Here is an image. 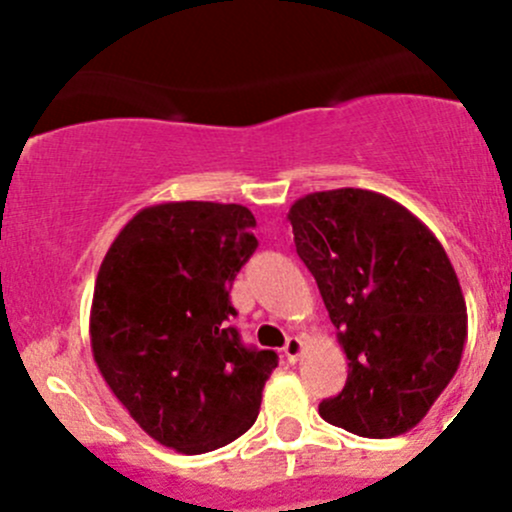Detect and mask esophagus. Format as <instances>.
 Returning a JSON list of instances; mask_svg holds the SVG:
<instances>
[{
    "instance_id": "esophagus-1",
    "label": "esophagus",
    "mask_w": 512,
    "mask_h": 512,
    "mask_svg": "<svg viewBox=\"0 0 512 512\" xmlns=\"http://www.w3.org/2000/svg\"><path fill=\"white\" fill-rule=\"evenodd\" d=\"M302 349H304V342L299 337H289L287 339V344H285V356L289 361H297L299 356H302Z\"/></svg>"
}]
</instances>
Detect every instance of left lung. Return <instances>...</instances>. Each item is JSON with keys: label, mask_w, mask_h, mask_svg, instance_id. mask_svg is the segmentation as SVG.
<instances>
[{"label": "left lung", "mask_w": 512, "mask_h": 512, "mask_svg": "<svg viewBox=\"0 0 512 512\" xmlns=\"http://www.w3.org/2000/svg\"><path fill=\"white\" fill-rule=\"evenodd\" d=\"M287 220L349 359L342 394L322 401L319 416L364 438L411 431L458 371L468 337L446 250L374 190L309 193Z\"/></svg>", "instance_id": "obj_1"}]
</instances>
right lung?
Instances as JSON below:
<instances>
[{
  "mask_svg": "<svg viewBox=\"0 0 512 512\" xmlns=\"http://www.w3.org/2000/svg\"><path fill=\"white\" fill-rule=\"evenodd\" d=\"M255 215L237 203L148 205L108 247L91 302V352L103 381L151 438L198 456L260 414L272 349L230 327L232 280L257 250Z\"/></svg>",
  "mask_w": 512,
  "mask_h": 512,
  "instance_id": "right-lung-1",
  "label": "right lung"
}]
</instances>
